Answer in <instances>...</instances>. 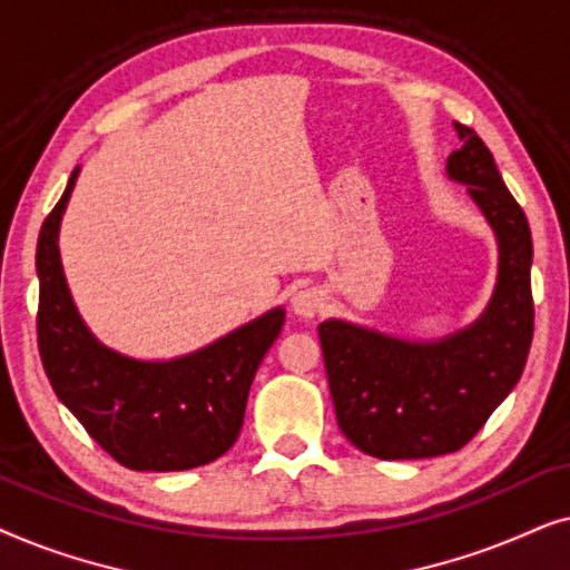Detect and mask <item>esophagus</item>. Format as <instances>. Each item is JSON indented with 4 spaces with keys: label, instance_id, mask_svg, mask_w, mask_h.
Masks as SVG:
<instances>
[{
    "label": "esophagus",
    "instance_id": "obj_1",
    "mask_svg": "<svg viewBox=\"0 0 570 570\" xmlns=\"http://www.w3.org/2000/svg\"><path fill=\"white\" fill-rule=\"evenodd\" d=\"M291 308H293L295 316L314 318L316 314H322L324 298H322V293L316 291V287H303V291H298L291 298Z\"/></svg>",
    "mask_w": 570,
    "mask_h": 570
}]
</instances>
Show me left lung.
Listing matches in <instances>:
<instances>
[{"mask_svg":"<svg viewBox=\"0 0 570 570\" xmlns=\"http://www.w3.org/2000/svg\"><path fill=\"white\" fill-rule=\"evenodd\" d=\"M462 147L449 176L470 186L493 225L501 267L478 324L433 342L384 337L345 322L318 324L324 368L345 439L376 459L454 454L488 423L524 371L534 334L532 233L478 131L454 124Z\"/></svg>","mask_w":570,"mask_h":570,"instance_id":"1","label":"left lung"}]
</instances>
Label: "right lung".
Wrapping results in <instances>:
<instances>
[{
    "mask_svg": "<svg viewBox=\"0 0 570 570\" xmlns=\"http://www.w3.org/2000/svg\"><path fill=\"white\" fill-rule=\"evenodd\" d=\"M77 168L38 233V353L53 392L90 439L137 472H178L215 462L236 443L248 389L285 324L275 308L199 353L142 363L100 345L69 298L59 262V220Z\"/></svg>",
    "mask_w": 570,
    "mask_h": 570,
    "instance_id": "add662e5",
    "label": "right lung"
}]
</instances>
